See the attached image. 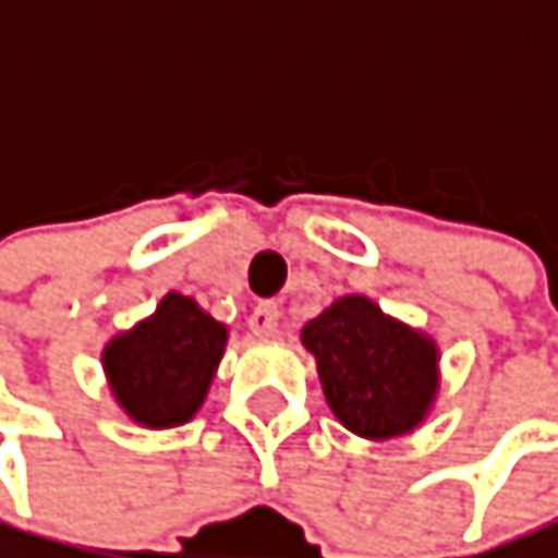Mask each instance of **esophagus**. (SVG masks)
<instances>
[{"label": "esophagus", "instance_id": "obj_1", "mask_svg": "<svg viewBox=\"0 0 558 558\" xmlns=\"http://www.w3.org/2000/svg\"><path fill=\"white\" fill-rule=\"evenodd\" d=\"M251 333L254 337H274L277 327H281V304L277 301H260L254 311H251Z\"/></svg>", "mask_w": 558, "mask_h": 558}]
</instances>
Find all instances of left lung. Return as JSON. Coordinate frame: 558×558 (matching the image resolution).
<instances>
[{
    "instance_id": "obj_1",
    "label": "left lung",
    "mask_w": 558,
    "mask_h": 558,
    "mask_svg": "<svg viewBox=\"0 0 558 558\" xmlns=\"http://www.w3.org/2000/svg\"><path fill=\"white\" fill-rule=\"evenodd\" d=\"M320 387L333 416L364 440L416 429L440 390L433 337L387 317L371 298L347 294L304 324Z\"/></svg>"
}]
</instances>
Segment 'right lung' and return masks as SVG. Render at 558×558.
Wrapping results in <instances>:
<instances>
[{"label":"right lung","instance_id":"right-lung-1","mask_svg":"<svg viewBox=\"0 0 558 558\" xmlns=\"http://www.w3.org/2000/svg\"><path fill=\"white\" fill-rule=\"evenodd\" d=\"M228 327L194 298L165 294L151 317L118 333L101 350L114 403L138 426L168 429L202 410L225 356Z\"/></svg>","mask_w":558,"mask_h":558}]
</instances>
